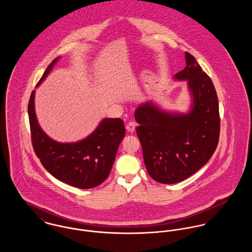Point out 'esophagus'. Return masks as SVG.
Returning <instances> with one entry per match:
<instances>
[{"label": "esophagus", "mask_w": 252, "mask_h": 252, "mask_svg": "<svg viewBox=\"0 0 252 252\" xmlns=\"http://www.w3.org/2000/svg\"><path fill=\"white\" fill-rule=\"evenodd\" d=\"M135 129H136V123L135 122H129L126 126V130L130 133H134Z\"/></svg>", "instance_id": "34e87169"}]
</instances>
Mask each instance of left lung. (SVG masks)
<instances>
[{
	"instance_id": "obj_1",
	"label": "left lung",
	"mask_w": 252,
	"mask_h": 252,
	"mask_svg": "<svg viewBox=\"0 0 252 252\" xmlns=\"http://www.w3.org/2000/svg\"><path fill=\"white\" fill-rule=\"evenodd\" d=\"M185 60L186 67L174 78L187 82L189 110L168 111L150 101L135 111L147 173L164 184L180 182L200 170L213 156L219 139L214 83L190 53L185 52Z\"/></svg>"
}]
</instances>
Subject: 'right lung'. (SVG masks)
Masks as SVG:
<instances>
[{
	"label": "right lung",
	"mask_w": 252,
	"mask_h": 252,
	"mask_svg": "<svg viewBox=\"0 0 252 252\" xmlns=\"http://www.w3.org/2000/svg\"><path fill=\"white\" fill-rule=\"evenodd\" d=\"M59 58L49 64L36 87L46 78ZM28 114L35 153L50 175L80 189L96 187L107 180L118 146L125 136L124 123L120 118H104L97 128L81 141L59 143L48 137L37 122L35 90L30 97Z\"/></svg>",
	"instance_id": "1"
}]
</instances>
